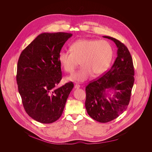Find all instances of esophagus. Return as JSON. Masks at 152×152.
<instances>
[{
    "label": "esophagus",
    "instance_id": "esophagus-1",
    "mask_svg": "<svg viewBox=\"0 0 152 152\" xmlns=\"http://www.w3.org/2000/svg\"><path fill=\"white\" fill-rule=\"evenodd\" d=\"M74 88H75V89H78V88H80V86L76 84V85L74 86Z\"/></svg>",
    "mask_w": 152,
    "mask_h": 152
}]
</instances>
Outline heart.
<instances>
[{
  "instance_id": "heart-1",
  "label": "heart",
  "mask_w": 152,
  "mask_h": 152,
  "mask_svg": "<svg viewBox=\"0 0 152 152\" xmlns=\"http://www.w3.org/2000/svg\"><path fill=\"white\" fill-rule=\"evenodd\" d=\"M70 51H61L58 60L67 72H72L81 64V68L67 78L69 81L83 82L93 74L99 76L104 74L110 65L113 57V48L106 40L80 39L70 46Z\"/></svg>"
}]
</instances>
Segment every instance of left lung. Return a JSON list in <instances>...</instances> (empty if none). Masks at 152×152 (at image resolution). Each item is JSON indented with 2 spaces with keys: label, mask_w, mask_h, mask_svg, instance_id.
Returning a JSON list of instances; mask_svg holds the SVG:
<instances>
[{
  "label": "left lung",
  "mask_w": 152,
  "mask_h": 152,
  "mask_svg": "<svg viewBox=\"0 0 152 152\" xmlns=\"http://www.w3.org/2000/svg\"><path fill=\"white\" fill-rule=\"evenodd\" d=\"M104 37L115 43L118 48L117 57L103 76L86 87L85 105L90 117L99 122L107 123L118 118L127 108L134 84V72L132 58L126 46L115 38ZM110 90L114 92L112 97L106 92Z\"/></svg>",
  "instance_id": "8db88e82"
}]
</instances>
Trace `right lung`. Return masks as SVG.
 I'll use <instances>...</instances> for the list:
<instances>
[{"instance_id": "right-lung-1", "label": "right lung", "mask_w": 152, "mask_h": 152, "mask_svg": "<svg viewBox=\"0 0 152 152\" xmlns=\"http://www.w3.org/2000/svg\"><path fill=\"white\" fill-rule=\"evenodd\" d=\"M71 33H44L22 52L16 80L26 113L35 121L51 124L61 116L72 82L55 88L62 78L58 54Z\"/></svg>"}]
</instances>
